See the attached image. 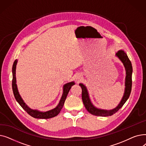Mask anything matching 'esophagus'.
Segmentation results:
<instances>
[{
  "label": "esophagus",
  "mask_w": 146,
  "mask_h": 146,
  "mask_svg": "<svg viewBox=\"0 0 146 146\" xmlns=\"http://www.w3.org/2000/svg\"><path fill=\"white\" fill-rule=\"evenodd\" d=\"M82 79V76L80 74H78L77 76H76V80L77 81H80Z\"/></svg>",
  "instance_id": "34e87169"
}]
</instances>
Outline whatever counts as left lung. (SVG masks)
<instances>
[{
	"label": "left lung",
	"instance_id": "obj_1",
	"mask_svg": "<svg viewBox=\"0 0 146 146\" xmlns=\"http://www.w3.org/2000/svg\"><path fill=\"white\" fill-rule=\"evenodd\" d=\"M116 56L122 61L123 63L125 71H126V76H125V90L124 96L122 97L121 102L118 105L112 110H105L99 109L92 104L91 102L90 99L89 98V93L86 87L82 83H80L79 86L82 88V101L84 105H85L87 111L91 114L94 115L96 116H101V117H108L111 116L112 115L116 113L122 106L124 105L125 102L128 99L130 94H131V88H132V73H133V67L131 62L128 58L127 54L123 50H119L118 52L116 53Z\"/></svg>",
	"mask_w": 146,
	"mask_h": 146
}]
</instances>
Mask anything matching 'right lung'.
<instances>
[{
    "mask_svg": "<svg viewBox=\"0 0 146 146\" xmlns=\"http://www.w3.org/2000/svg\"><path fill=\"white\" fill-rule=\"evenodd\" d=\"M17 62H18V60H15L12 66V90H13L14 96L15 99H16L17 101L21 106L22 108L29 115L35 118L48 119V118H51L57 116V115L60 112L61 109L63 108L69 90H70V89H71L72 86L74 85L75 83L74 82H72L70 83H67L64 85L62 96L61 98V99L58 105L55 108L46 112H41L38 110H32L25 104V103L24 102V101H23V99H22L21 96L19 94V92L17 88V80H16V67H17Z\"/></svg>",
    "mask_w": 146,
    "mask_h": 146,
    "instance_id": "1",
    "label": "right lung"
}]
</instances>
